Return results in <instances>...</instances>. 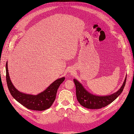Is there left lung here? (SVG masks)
<instances>
[{
	"mask_svg": "<svg viewBox=\"0 0 134 134\" xmlns=\"http://www.w3.org/2000/svg\"><path fill=\"white\" fill-rule=\"evenodd\" d=\"M126 80V76L122 86L115 93L108 96H100L90 93L79 81L74 79L77 100L82 107L87 109H98L104 108L114 102L121 94L125 86Z\"/></svg>",
	"mask_w": 134,
	"mask_h": 134,
	"instance_id": "left-lung-1",
	"label": "left lung"
}]
</instances>
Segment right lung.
Listing matches in <instances>:
<instances>
[{"label":"right lung","instance_id":"add662e5","mask_svg":"<svg viewBox=\"0 0 134 134\" xmlns=\"http://www.w3.org/2000/svg\"><path fill=\"white\" fill-rule=\"evenodd\" d=\"M6 73L7 85L12 96L27 109L36 111L45 110L52 106L56 98L58 89L65 79V77L58 79L43 92L32 95L21 92L13 86L9 76L8 61L6 64Z\"/></svg>","mask_w":134,"mask_h":134}]
</instances>
